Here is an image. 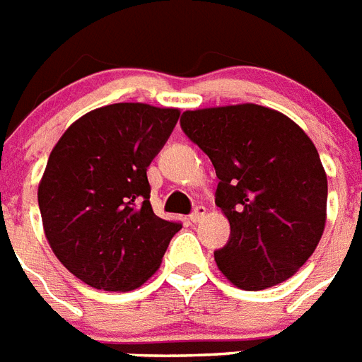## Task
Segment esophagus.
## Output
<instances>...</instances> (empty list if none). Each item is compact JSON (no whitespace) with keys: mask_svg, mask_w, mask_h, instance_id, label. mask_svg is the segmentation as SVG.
<instances>
[{"mask_svg":"<svg viewBox=\"0 0 362 362\" xmlns=\"http://www.w3.org/2000/svg\"><path fill=\"white\" fill-rule=\"evenodd\" d=\"M204 217H206V208L204 206H199V208L195 209V211H193V214L189 215V221L191 223H200V221H204Z\"/></svg>","mask_w":362,"mask_h":362,"instance_id":"1","label":"esophagus"}]
</instances>
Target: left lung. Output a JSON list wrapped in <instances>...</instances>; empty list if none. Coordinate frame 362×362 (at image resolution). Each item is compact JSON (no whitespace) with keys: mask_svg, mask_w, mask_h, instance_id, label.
Listing matches in <instances>:
<instances>
[{"mask_svg":"<svg viewBox=\"0 0 362 362\" xmlns=\"http://www.w3.org/2000/svg\"><path fill=\"white\" fill-rule=\"evenodd\" d=\"M180 124L217 173L215 204L230 223L214 254L224 278L263 291L296 274L326 228L327 176L309 136L254 103L186 110Z\"/></svg>","mask_w":362,"mask_h":362,"instance_id":"left-lung-1","label":"left lung"}]
</instances>
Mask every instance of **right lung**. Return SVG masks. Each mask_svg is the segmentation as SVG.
<instances>
[{"label":"right lung","mask_w":362,"mask_h":362,"mask_svg":"<svg viewBox=\"0 0 362 362\" xmlns=\"http://www.w3.org/2000/svg\"><path fill=\"white\" fill-rule=\"evenodd\" d=\"M178 117V108L145 103L101 106L69 124L51 151L38 184L45 239L90 287H141L182 228L154 214L147 180Z\"/></svg>","instance_id":"1"}]
</instances>
